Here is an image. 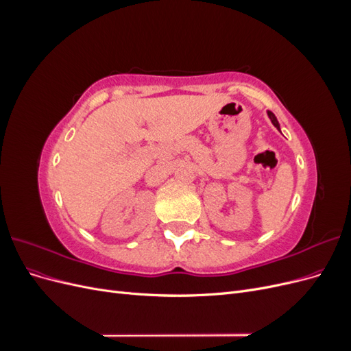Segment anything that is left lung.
I'll list each match as a JSON object with an SVG mask.
<instances>
[{
  "label": "left lung",
  "mask_w": 351,
  "mask_h": 351,
  "mask_svg": "<svg viewBox=\"0 0 351 351\" xmlns=\"http://www.w3.org/2000/svg\"><path fill=\"white\" fill-rule=\"evenodd\" d=\"M268 117L271 119V121H272V124L277 127V129L280 130V124H278V120H277V117L274 115V112H271V111H268Z\"/></svg>",
  "instance_id": "1"
}]
</instances>
